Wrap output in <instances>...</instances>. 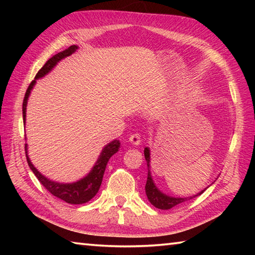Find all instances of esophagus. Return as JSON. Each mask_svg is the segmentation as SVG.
Instances as JSON below:
<instances>
[{
	"label": "esophagus",
	"mask_w": 255,
	"mask_h": 255,
	"mask_svg": "<svg viewBox=\"0 0 255 255\" xmlns=\"http://www.w3.org/2000/svg\"><path fill=\"white\" fill-rule=\"evenodd\" d=\"M129 141H130V144L132 145H139L140 144V136L139 133H132V135L129 137Z\"/></svg>",
	"instance_id": "1"
}]
</instances>
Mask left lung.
<instances>
[{"label":"left lung","instance_id":"left-lung-1","mask_svg":"<svg viewBox=\"0 0 255 255\" xmlns=\"http://www.w3.org/2000/svg\"><path fill=\"white\" fill-rule=\"evenodd\" d=\"M144 155H145L146 162H147V170H148L147 181H146V185H145V192H146V196H147L148 201L154 207H156V208L162 209V210L171 209V208H173V207L178 206L179 204H182V202H184V201L200 196L201 193L204 192L207 188H208L207 187L204 190H201L200 192H198V193H196V195L190 196V197H172V196L166 195V193H164L163 191H161V190L157 188V185L155 184L154 180H153L152 172H150V149H149V147L144 148Z\"/></svg>","mask_w":255,"mask_h":255}]
</instances>
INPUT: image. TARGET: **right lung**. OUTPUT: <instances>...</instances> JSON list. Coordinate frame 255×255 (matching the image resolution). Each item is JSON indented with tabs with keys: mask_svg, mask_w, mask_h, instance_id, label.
Returning a JSON list of instances; mask_svg holds the SVG:
<instances>
[{
	"mask_svg": "<svg viewBox=\"0 0 255 255\" xmlns=\"http://www.w3.org/2000/svg\"><path fill=\"white\" fill-rule=\"evenodd\" d=\"M76 49H79V46L73 45L68 47L67 49L60 51V53L56 54L53 57L47 60L44 66L40 68V71L37 73L34 80L30 83L29 88L25 92V96L23 99V105H22V115H23V124L25 125V116H27V105H28V99L33 86L36 85L37 80L41 79V77L46 76L48 73L53 70V68L57 65L60 60L65 57H68L72 54H74ZM120 148V141L118 139H115L110 141L109 144H107L105 147L102 148L100 155L97 159V162L94 163L91 171L86 174L84 178L77 180L76 182L72 183H62V182H56L47 178L44 174H41L33 164L30 161L28 156V144H25V156H27V161L29 164V167L37 176V179L40 181V183L48 190L51 195L59 198V199L64 200L67 204L71 205H81L85 204L92 199V198L97 195L100 185L102 183L103 174H105L107 164L109 162L110 157L112 155H115L118 152Z\"/></svg>",
	"mask_w": 255,
	"mask_h": 255,
	"instance_id": "add662e5",
	"label": "right lung"
}]
</instances>
